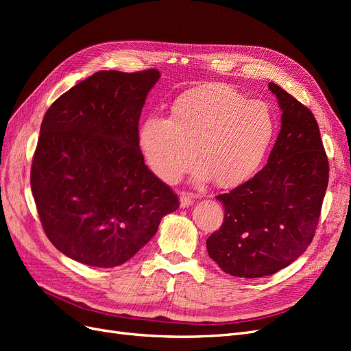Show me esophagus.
<instances>
[{
    "instance_id": "obj_1",
    "label": "esophagus",
    "mask_w": 351,
    "mask_h": 351,
    "mask_svg": "<svg viewBox=\"0 0 351 351\" xmlns=\"http://www.w3.org/2000/svg\"><path fill=\"white\" fill-rule=\"evenodd\" d=\"M195 196L192 193H182L180 195V206L182 208H189L193 204Z\"/></svg>"
}]
</instances>
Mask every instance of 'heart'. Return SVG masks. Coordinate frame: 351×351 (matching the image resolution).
Wrapping results in <instances>:
<instances>
[{
  "instance_id": "heart-1",
  "label": "heart",
  "mask_w": 351,
  "mask_h": 351,
  "mask_svg": "<svg viewBox=\"0 0 351 351\" xmlns=\"http://www.w3.org/2000/svg\"><path fill=\"white\" fill-rule=\"evenodd\" d=\"M274 117L262 101H247L224 84H204L174 101L169 119L151 115L139 129V145L152 171L174 183L192 164L196 183L214 178L221 189L249 180L272 142Z\"/></svg>"
}]
</instances>
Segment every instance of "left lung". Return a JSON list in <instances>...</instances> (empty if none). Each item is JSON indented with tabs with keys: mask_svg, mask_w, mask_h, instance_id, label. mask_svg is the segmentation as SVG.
<instances>
[{
	"mask_svg": "<svg viewBox=\"0 0 351 351\" xmlns=\"http://www.w3.org/2000/svg\"><path fill=\"white\" fill-rule=\"evenodd\" d=\"M282 111L268 164L246 183L217 196L224 222L206 240L218 267L259 278L289 267L312 243L328 187L329 165L319 125L278 84L269 83Z\"/></svg>",
	"mask_w": 351,
	"mask_h": 351,
	"instance_id": "obj_1",
	"label": "left lung"
}]
</instances>
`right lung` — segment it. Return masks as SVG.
Segmentation results:
<instances>
[{
  "mask_svg": "<svg viewBox=\"0 0 351 351\" xmlns=\"http://www.w3.org/2000/svg\"><path fill=\"white\" fill-rule=\"evenodd\" d=\"M158 80L155 69L98 71L42 120L30 187L47 237L73 261L119 267L180 206L139 147L141 112Z\"/></svg>",
  "mask_w": 351,
  "mask_h": 351,
  "instance_id": "1",
  "label": "right lung"
}]
</instances>
